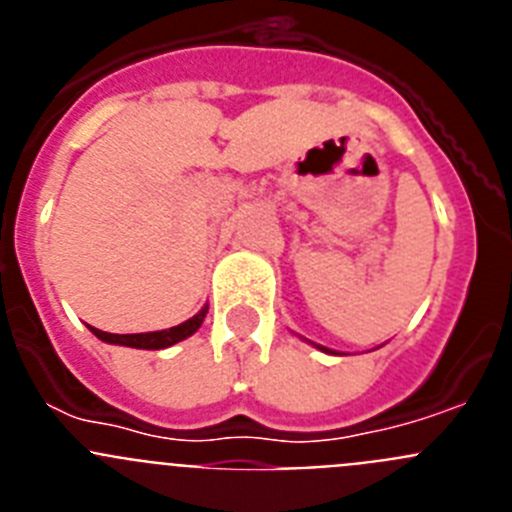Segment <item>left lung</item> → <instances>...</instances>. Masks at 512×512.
<instances>
[{"instance_id":"8db88e82","label":"left lung","mask_w":512,"mask_h":512,"mask_svg":"<svg viewBox=\"0 0 512 512\" xmlns=\"http://www.w3.org/2000/svg\"><path fill=\"white\" fill-rule=\"evenodd\" d=\"M320 351H325V354H333V351H330V348H325V346H318Z\"/></svg>"}]
</instances>
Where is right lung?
I'll use <instances>...</instances> for the list:
<instances>
[{"label": "right lung", "mask_w": 512, "mask_h": 512, "mask_svg": "<svg viewBox=\"0 0 512 512\" xmlns=\"http://www.w3.org/2000/svg\"><path fill=\"white\" fill-rule=\"evenodd\" d=\"M205 315H207V305L202 307V310L197 312L194 318L184 320V323L174 325V328L153 330V333H125V336H120V333H107V330L92 328V325H89V330H92L94 336L104 343H115V346H130V348H146V351H158V348H169V346H174V343L189 338L192 333H197L202 325V320H205Z\"/></svg>", "instance_id": "right-lung-1"}]
</instances>
